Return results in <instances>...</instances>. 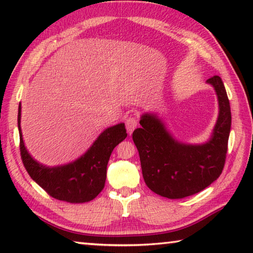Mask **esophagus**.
I'll return each mask as SVG.
<instances>
[{
  "mask_svg": "<svg viewBox=\"0 0 253 253\" xmlns=\"http://www.w3.org/2000/svg\"><path fill=\"white\" fill-rule=\"evenodd\" d=\"M125 125H126V129L128 131V134H131L134 131L135 128L138 125V119H137L136 116H129L125 119Z\"/></svg>",
  "mask_w": 253,
  "mask_h": 253,
  "instance_id": "1",
  "label": "esophagus"
}]
</instances>
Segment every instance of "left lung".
Instances as JSON below:
<instances>
[{"label":"left lung","instance_id":"8db88e82","mask_svg":"<svg viewBox=\"0 0 253 253\" xmlns=\"http://www.w3.org/2000/svg\"><path fill=\"white\" fill-rule=\"evenodd\" d=\"M219 98L220 114L213 136L203 145H184L172 138L160 119L144 115L140 128L132 132L139 153L144 181L151 190L168 199H183L203 191L223 170L231 128V109L223 81L208 80Z\"/></svg>","mask_w":253,"mask_h":253}]
</instances>
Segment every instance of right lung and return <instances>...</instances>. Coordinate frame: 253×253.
Masks as SVG:
<instances>
[{
  "instance_id": "obj_1",
  "label": "right lung",
  "mask_w": 253,
  "mask_h": 253,
  "mask_svg": "<svg viewBox=\"0 0 253 253\" xmlns=\"http://www.w3.org/2000/svg\"><path fill=\"white\" fill-rule=\"evenodd\" d=\"M20 119L21 105L18 114L21 160L34 182L53 199L69 203L89 202L100 193L105 186L107 164L111 152L127 137L124 124L107 128L79 160L50 169L40 165L29 155L21 134Z\"/></svg>"
}]
</instances>
